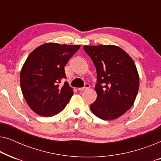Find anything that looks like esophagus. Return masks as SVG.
Returning a JSON list of instances; mask_svg holds the SVG:
<instances>
[{
  "label": "esophagus",
  "mask_w": 161,
  "mask_h": 161,
  "mask_svg": "<svg viewBox=\"0 0 161 161\" xmlns=\"http://www.w3.org/2000/svg\"><path fill=\"white\" fill-rule=\"evenodd\" d=\"M89 87H90V85L89 84V83H86L84 87L78 88V90H79V91H84V90H86V89H89Z\"/></svg>",
  "instance_id": "1"
}]
</instances>
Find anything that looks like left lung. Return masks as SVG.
I'll return each instance as SVG.
<instances>
[{"instance_id": "8db88e82", "label": "left lung", "mask_w": 161, "mask_h": 161, "mask_svg": "<svg viewBox=\"0 0 161 161\" xmlns=\"http://www.w3.org/2000/svg\"><path fill=\"white\" fill-rule=\"evenodd\" d=\"M97 73L95 90L97 97L90 105L94 115L111 120L123 115L135 102L139 77L131 57L114 45L83 47Z\"/></svg>"}]
</instances>
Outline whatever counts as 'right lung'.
Instances as JSON below:
<instances>
[{"label": "right lung", "mask_w": 161, "mask_h": 161, "mask_svg": "<svg viewBox=\"0 0 161 161\" xmlns=\"http://www.w3.org/2000/svg\"><path fill=\"white\" fill-rule=\"evenodd\" d=\"M80 45L46 43L31 53L20 72V86L28 106L42 116L58 114L73 95L66 81L64 67Z\"/></svg>", "instance_id": "obj_1"}]
</instances>
